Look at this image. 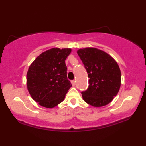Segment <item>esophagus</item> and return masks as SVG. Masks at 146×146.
Segmentation results:
<instances>
[{
	"label": "esophagus",
	"mask_w": 146,
	"mask_h": 146,
	"mask_svg": "<svg viewBox=\"0 0 146 146\" xmlns=\"http://www.w3.org/2000/svg\"><path fill=\"white\" fill-rule=\"evenodd\" d=\"M72 82V84L73 86H75L76 85V81L75 80H72L71 82Z\"/></svg>",
	"instance_id": "34e87169"
}]
</instances>
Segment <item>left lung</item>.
<instances>
[{"mask_svg": "<svg viewBox=\"0 0 146 146\" xmlns=\"http://www.w3.org/2000/svg\"><path fill=\"white\" fill-rule=\"evenodd\" d=\"M77 53L90 78L88 88L82 92L83 100L94 107L108 104L120 88L121 71L117 62L96 48H81Z\"/></svg>", "mask_w": 146, "mask_h": 146, "instance_id": "left-lung-1", "label": "left lung"}]
</instances>
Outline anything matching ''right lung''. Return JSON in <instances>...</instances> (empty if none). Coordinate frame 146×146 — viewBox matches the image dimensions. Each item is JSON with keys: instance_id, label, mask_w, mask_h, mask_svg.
<instances>
[{"instance_id": "right-lung-1", "label": "right lung", "mask_w": 146, "mask_h": 146, "mask_svg": "<svg viewBox=\"0 0 146 146\" xmlns=\"http://www.w3.org/2000/svg\"><path fill=\"white\" fill-rule=\"evenodd\" d=\"M71 52V48H53L40 54L29 66L28 91L41 106L52 108L64 100L72 86L65 64Z\"/></svg>"}]
</instances>
